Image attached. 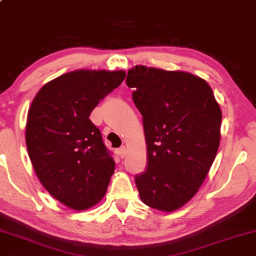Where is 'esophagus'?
I'll use <instances>...</instances> for the list:
<instances>
[{"instance_id":"34e87169","label":"esophagus","mask_w":256,"mask_h":256,"mask_svg":"<svg viewBox=\"0 0 256 256\" xmlns=\"http://www.w3.org/2000/svg\"><path fill=\"white\" fill-rule=\"evenodd\" d=\"M126 150H127V148H126V146H122V148H119V156L121 158H124L126 156Z\"/></svg>"}]
</instances>
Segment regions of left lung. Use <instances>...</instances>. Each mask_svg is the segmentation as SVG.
<instances>
[{
    "mask_svg": "<svg viewBox=\"0 0 256 256\" xmlns=\"http://www.w3.org/2000/svg\"><path fill=\"white\" fill-rule=\"evenodd\" d=\"M126 84L143 116L148 168L136 176L142 202L162 212L194 198L220 144L222 113L210 85L186 71L136 66Z\"/></svg>",
    "mask_w": 256,
    "mask_h": 256,
    "instance_id": "8db88e82",
    "label": "left lung"
}]
</instances>
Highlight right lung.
Listing matches in <instances>:
<instances>
[{
	"label": "right lung",
	"mask_w": 256,
	"mask_h": 256,
	"mask_svg": "<svg viewBox=\"0 0 256 256\" xmlns=\"http://www.w3.org/2000/svg\"><path fill=\"white\" fill-rule=\"evenodd\" d=\"M124 70H74L42 87L26 124V145L44 188L71 210H87L106 195L116 163L90 116L120 86Z\"/></svg>",
	"instance_id": "obj_1"
}]
</instances>
